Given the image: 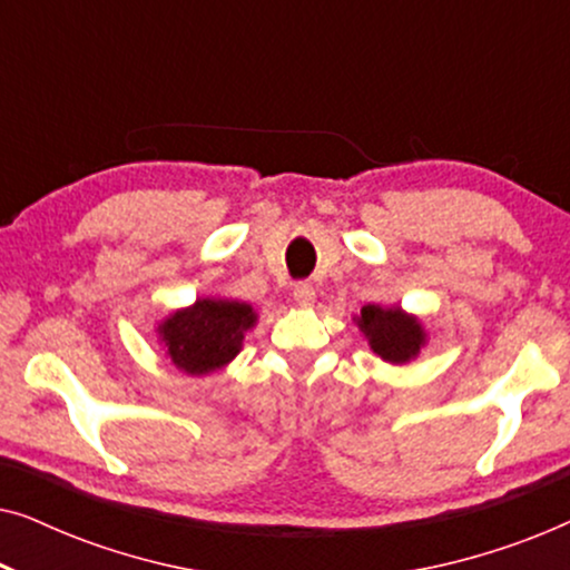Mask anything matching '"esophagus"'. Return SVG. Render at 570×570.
I'll return each mask as SVG.
<instances>
[{
  "instance_id": "obj_1",
  "label": "esophagus",
  "mask_w": 570,
  "mask_h": 570,
  "mask_svg": "<svg viewBox=\"0 0 570 570\" xmlns=\"http://www.w3.org/2000/svg\"><path fill=\"white\" fill-rule=\"evenodd\" d=\"M293 301L298 303V306H303V308H311L316 303V291H314V285H308V283H298L293 287Z\"/></svg>"
}]
</instances>
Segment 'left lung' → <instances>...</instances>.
Listing matches in <instances>:
<instances>
[{
    "label": "left lung",
    "instance_id": "8db88e82",
    "mask_svg": "<svg viewBox=\"0 0 570 570\" xmlns=\"http://www.w3.org/2000/svg\"><path fill=\"white\" fill-rule=\"evenodd\" d=\"M353 322L368 342L371 353L384 363L407 365L423 353L428 345V332L423 318L407 314L402 306H379L368 303Z\"/></svg>",
    "mask_w": 570,
    "mask_h": 570
}]
</instances>
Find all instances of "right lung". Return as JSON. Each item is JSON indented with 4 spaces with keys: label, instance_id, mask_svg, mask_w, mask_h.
<instances>
[{
    "label": "right lung",
    "instance_id": "1",
    "mask_svg": "<svg viewBox=\"0 0 570 570\" xmlns=\"http://www.w3.org/2000/svg\"><path fill=\"white\" fill-rule=\"evenodd\" d=\"M259 314L252 303L220 295H199L191 306L163 316L155 334L163 353L186 376L220 371L244 350V337Z\"/></svg>",
    "mask_w": 570,
    "mask_h": 570
}]
</instances>
